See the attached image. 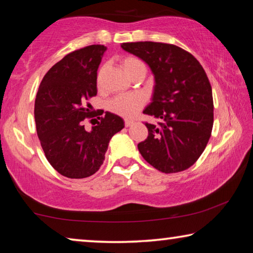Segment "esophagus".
<instances>
[{"instance_id": "obj_1", "label": "esophagus", "mask_w": 253, "mask_h": 253, "mask_svg": "<svg viewBox=\"0 0 253 253\" xmlns=\"http://www.w3.org/2000/svg\"><path fill=\"white\" fill-rule=\"evenodd\" d=\"M132 124H134V121H131V119H125V126L126 127L131 126Z\"/></svg>"}]
</instances>
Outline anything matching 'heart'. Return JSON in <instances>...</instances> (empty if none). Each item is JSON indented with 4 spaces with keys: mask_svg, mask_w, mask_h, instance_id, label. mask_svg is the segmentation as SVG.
Segmentation results:
<instances>
[{
    "mask_svg": "<svg viewBox=\"0 0 253 253\" xmlns=\"http://www.w3.org/2000/svg\"><path fill=\"white\" fill-rule=\"evenodd\" d=\"M122 66L129 77L134 76L138 71H145L144 62L139 58L134 57V55H127V57L124 58L122 60ZM102 74H104V67H101L98 71V84L101 83ZM144 104L145 97L140 93H123V95H118L109 101L108 108L110 111L119 115V116L130 118L134 117L142 109Z\"/></svg>",
    "mask_w": 253,
    "mask_h": 253,
    "instance_id": "b5f03b06",
    "label": "heart"
}]
</instances>
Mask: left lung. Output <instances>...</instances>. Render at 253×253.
I'll use <instances>...</instances> for the list:
<instances>
[{
    "instance_id": "8db88e82",
    "label": "left lung",
    "mask_w": 253,
    "mask_h": 253,
    "mask_svg": "<svg viewBox=\"0 0 253 253\" xmlns=\"http://www.w3.org/2000/svg\"><path fill=\"white\" fill-rule=\"evenodd\" d=\"M122 48L144 60L155 76L153 101L143 113L148 136L138 147L144 160L163 173L191 168L207 147L213 127L212 88L193 54L162 42H129Z\"/></svg>"
}]
</instances>
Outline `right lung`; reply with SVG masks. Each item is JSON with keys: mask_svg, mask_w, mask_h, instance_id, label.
Masks as SVG:
<instances>
[{"mask_svg": "<svg viewBox=\"0 0 253 253\" xmlns=\"http://www.w3.org/2000/svg\"><path fill=\"white\" fill-rule=\"evenodd\" d=\"M106 46L92 44L72 51L46 72L34 102L37 134L46 160L63 176L84 178L95 174L105 160L111 137L124 128L117 115L91 111L89 99L97 95V70ZM100 121L91 132L87 119Z\"/></svg>", "mask_w": 253, "mask_h": 253, "instance_id": "obj_1", "label": "right lung"}]
</instances>
